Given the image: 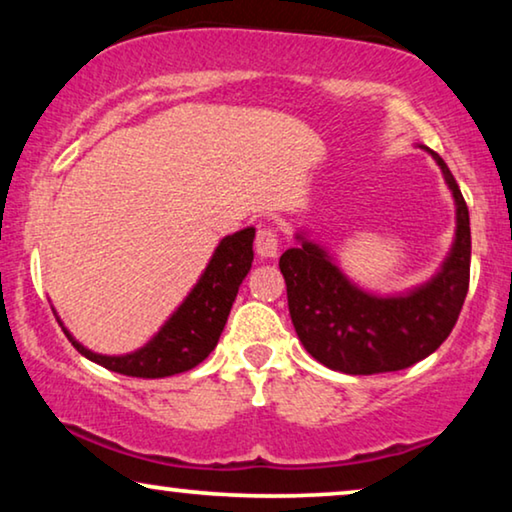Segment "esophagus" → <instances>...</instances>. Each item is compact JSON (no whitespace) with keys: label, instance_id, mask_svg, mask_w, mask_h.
<instances>
[{"label":"esophagus","instance_id":"1","mask_svg":"<svg viewBox=\"0 0 512 512\" xmlns=\"http://www.w3.org/2000/svg\"><path fill=\"white\" fill-rule=\"evenodd\" d=\"M256 254L261 258H275L279 254V235L275 228H270V226L258 228Z\"/></svg>","mask_w":512,"mask_h":512}]
</instances>
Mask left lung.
<instances>
[{"mask_svg":"<svg viewBox=\"0 0 512 512\" xmlns=\"http://www.w3.org/2000/svg\"><path fill=\"white\" fill-rule=\"evenodd\" d=\"M426 149V146H422ZM457 205V237L431 282L405 296H373L342 275L319 244H300L279 258L293 328L326 368L347 375H375L410 368L447 340L457 324L471 279V221L459 184L436 151Z\"/></svg>","mask_w":512,"mask_h":512,"instance_id":"8db88e82","label":"left lung"}]
</instances>
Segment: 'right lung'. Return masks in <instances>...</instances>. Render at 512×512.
Listing matches in <instances>:
<instances>
[{
    "label": "right lung",
    "instance_id": "add662e5",
    "mask_svg": "<svg viewBox=\"0 0 512 512\" xmlns=\"http://www.w3.org/2000/svg\"><path fill=\"white\" fill-rule=\"evenodd\" d=\"M254 235V228H244L240 233L223 237L193 291L165 321V326L137 352L123 356L95 354L79 345L65 326L62 331L79 354L114 373L146 380L186 373L205 361L221 338L237 289L254 261Z\"/></svg>",
    "mask_w": 512,
    "mask_h": 512
}]
</instances>
